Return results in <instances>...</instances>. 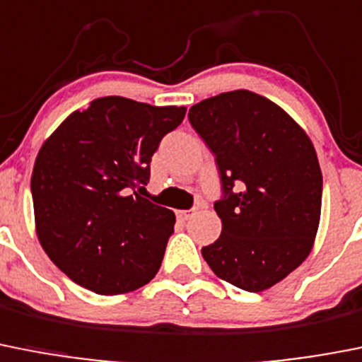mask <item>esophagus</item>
<instances>
[{"label":"esophagus","instance_id":"34e87169","mask_svg":"<svg viewBox=\"0 0 362 362\" xmlns=\"http://www.w3.org/2000/svg\"><path fill=\"white\" fill-rule=\"evenodd\" d=\"M194 214H195V210H183V211H177V217L181 218V221H188V218H190Z\"/></svg>","mask_w":362,"mask_h":362}]
</instances>
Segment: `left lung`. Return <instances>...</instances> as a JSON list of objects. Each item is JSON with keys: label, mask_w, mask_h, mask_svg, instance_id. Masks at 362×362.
I'll return each mask as SVG.
<instances>
[{"label": "left lung", "mask_w": 362, "mask_h": 362, "mask_svg": "<svg viewBox=\"0 0 362 362\" xmlns=\"http://www.w3.org/2000/svg\"><path fill=\"white\" fill-rule=\"evenodd\" d=\"M188 120L215 156L222 190L221 237L203 258L238 289H269L316 238L323 177L314 145L284 109L246 89L192 105Z\"/></svg>", "instance_id": "left-lung-1"}]
</instances>
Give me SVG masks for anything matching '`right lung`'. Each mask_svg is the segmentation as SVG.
<instances>
[{"instance_id": "right-lung-1", "label": "right lung", "mask_w": 362, "mask_h": 362, "mask_svg": "<svg viewBox=\"0 0 362 362\" xmlns=\"http://www.w3.org/2000/svg\"><path fill=\"white\" fill-rule=\"evenodd\" d=\"M124 97L69 115L35 159L30 190L42 250L75 284L122 294L148 284L174 233V211L141 197L152 154L185 118Z\"/></svg>"}]
</instances>
